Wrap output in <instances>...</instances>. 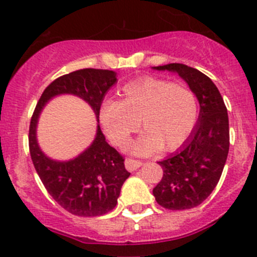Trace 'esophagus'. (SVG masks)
I'll list each match as a JSON object with an SVG mask.
<instances>
[{
    "label": "esophagus",
    "mask_w": 257,
    "mask_h": 257,
    "mask_svg": "<svg viewBox=\"0 0 257 257\" xmlns=\"http://www.w3.org/2000/svg\"><path fill=\"white\" fill-rule=\"evenodd\" d=\"M140 166H142V161L140 160H134V159H126L125 160V168L128 169L129 172H133V170H137Z\"/></svg>",
    "instance_id": "1"
}]
</instances>
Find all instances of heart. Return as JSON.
I'll return each instance as SVG.
<instances>
[{
    "label": "heart",
    "mask_w": 257,
    "mask_h": 257,
    "mask_svg": "<svg viewBox=\"0 0 257 257\" xmlns=\"http://www.w3.org/2000/svg\"><path fill=\"white\" fill-rule=\"evenodd\" d=\"M198 102L188 85L156 77H142L125 84L119 100L106 101L100 107V121L108 140L124 147L138 128L145 133L133 145L146 155L163 147L175 150L195 129Z\"/></svg>",
    "instance_id": "b5f03b06"
}]
</instances>
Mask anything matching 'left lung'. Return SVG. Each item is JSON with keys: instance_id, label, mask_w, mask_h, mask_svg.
<instances>
[{"instance_id": "1", "label": "left lung", "mask_w": 257, "mask_h": 257, "mask_svg": "<svg viewBox=\"0 0 257 257\" xmlns=\"http://www.w3.org/2000/svg\"><path fill=\"white\" fill-rule=\"evenodd\" d=\"M155 69L177 71L200 102L195 131L179 152L159 161L163 178L152 191L157 203L165 209H192L209 197L221 177L229 151L228 112L216 85L197 69L184 64Z\"/></svg>"}]
</instances>
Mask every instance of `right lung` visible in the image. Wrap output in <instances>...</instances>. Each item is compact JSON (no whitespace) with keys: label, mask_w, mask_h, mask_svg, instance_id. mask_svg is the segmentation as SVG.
Segmentation results:
<instances>
[{"label":"right lung","mask_w":257,"mask_h":257,"mask_svg":"<svg viewBox=\"0 0 257 257\" xmlns=\"http://www.w3.org/2000/svg\"><path fill=\"white\" fill-rule=\"evenodd\" d=\"M116 82V74L105 69H80L59 77L43 91L29 125V152L43 186L62 209L77 216H100L117 203L120 189L131 175L124 157L108 145L100 125L89 149L68 161L59 163L45 156L36 140L39 112L51 97L61 93L79 96L89 103L97 117L107 89Z\"/></svg>","instance_id":"1"}]
</instances>
